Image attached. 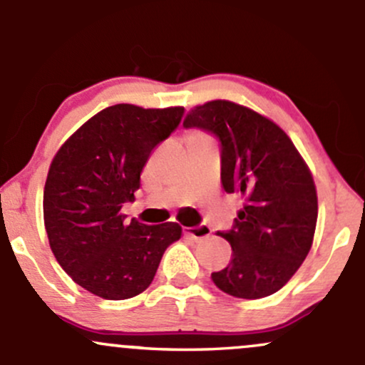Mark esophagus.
I'll return each mask as SVG.
<instances>
[{"instance_id":"obj_1","label":"esophagus","mask_w":365,"mask_h":365,"mask_svg":"<svg viewBox=\"0 0 365 365\" xmlns=\"http://www.w3.org/2000/svg\"><path fill=\"white\" fill-rule=\"evenodd\" d=\"M183 235L190 240H202L211 235V228L207 225H199V226H192V228H183Z\"/></svg>"}]
</instances>
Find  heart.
I'll return each mask as SVG.
<instances>
[{
    "label": "heart",
    "mask_w": 365,
    "mask_h": 365,
    "mask_svg": "<svg viewBox=\"0 0 365 365\" xmlns=\"http://www.w3.org/2000/svg\"><path fill=\"white\" fill-rule=\"evenodd\" d=\"M194 135H200V133H194Z\"/></svg>",
    "instance_id": "heart-1"
}]
</instances>
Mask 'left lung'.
<instances>
[{"instance_id":"1","label":"left lung","mask_w":365,"mask_h":365,"mask_svg":"<svg viewBox=\"0 0 365 365\" xmlns=\"http://www.w3.org/2000/svg\"><path fill=\"white\" fill-rule=\"evenodd\" d=\"M183 127L216 135L225 192L245 199L232 230L220 233L232 245V259L212 282L237 299L273 295L312 247L317 194L309 166L274 121L237 103L195 106Z\"/></svg>"}]
</instances>
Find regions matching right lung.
<instances>
[{"instance_id": "right-lung-1", "label": "right lung", "mask_w": 365, "mask_h": 365, "mask_svg": "<svg viewBox=\"0 0 365 365\" xmlns=\"http://www.w3.org/2000/svg\"><path fill=\"white\" fill-rule=\"evenodd\" d=\"M182 116V106L115 104L87 120L53 158L43 199L49 247L65 273L101 299L144 292L165 250L182 237L178 223L127 225L121 215L153 149Z\"/></svg>"}]
</instances>
